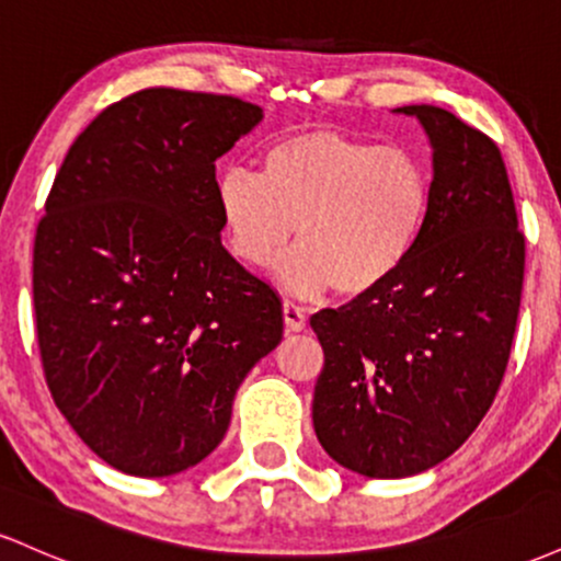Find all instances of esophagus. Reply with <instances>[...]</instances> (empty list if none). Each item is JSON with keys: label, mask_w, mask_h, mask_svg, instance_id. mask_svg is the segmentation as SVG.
I'll return each instance as SVG.
<instances>
[{"label": "esophagus", "mask_w": 561, "mask_h": 561, "mask_svg": "<svg viewBox=\"0 0 561 561\" xmlns=\"http://www.w3.org/2000/svg\"><path fill=\"white\" fill-rule=\"evenodd\" d=\"M282 317H285V327L287 332H302L306 330V313H302L300 306H295V302H285L282 306Z\"/></svg>", "instance_id": "1"}]
</instances>
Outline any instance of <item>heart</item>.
<instances>
[{
	"instance_id": "b5f03b06",
	"label": "heart",
	"mask_w": 561,
	"mask_h": 561,
	"mask_svg": "<svg viewBox=\"0 0 561 561\" xmlns=\"http://www.w3.org/2000/svg\"><path fill=\"white\" fill-rule=\"evenodd\" d=\"M216 205L244 266L272 268L295 234L282 282L298 295L334 287L356 298L382 287L420 244L430 176L405 147L306 128L268 145L261 173H218Z\"/></svg>"
}]
</instances>
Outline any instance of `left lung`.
Here are the masks:
<instances>
[{
    "label": "left lung",
    "mask_w": 561,
    "mask_h": 561,
    "mask_svg": "<svg viewBox=\"0 0 561 561\" xmlns=\"http://www.w3.org/2000/svg\"><path fill=\"white\" fill-rule=\"evenodd\" d=\"M433 147L427 224L371 293L313 313V430L340 467L398 480L448 459L491 409L517 327L525 237L491 137L409 105Z\"/></svg>",
    "instance_id": "obj_1"
}]
</instances>
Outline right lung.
I'll use <instances>...</instances> for the list:
<instances>
[{"instance_id":"1","label":"right lung","mask_w":561,"mask_h":561,"mask_svg":"<svg viewBox=\"0 0 561 561\" xmlns=\"http://www.w3.org/2000/svg\"><path fill=\"white\" fill-rule=\"evenodd\" d=\"M263 111L141 89L70 145L34 242V311L57 409L134 478L199 465L248 371L282 340V302L221 244L216 160Z\"/></svg>"}]
</instances>
